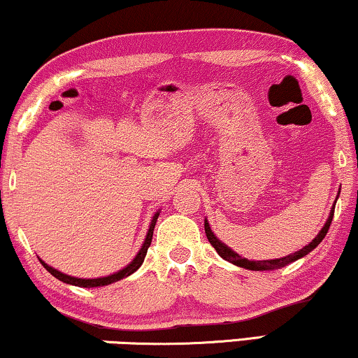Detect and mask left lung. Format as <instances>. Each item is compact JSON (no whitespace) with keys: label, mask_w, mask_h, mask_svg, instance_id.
Here are the masks:
<instances>
[{"label":"left lung","mask_w":358,"mask_h":358,"mask_svg":"<svg viewBox=\"0 0 358 358\" xmlns=\"http://www.w3.org/2000/svg\"><path fill=\"white\" fill-rule=\"evenodd\" d=\"M334 207L336 205H332V210L329 213V218H327V222L324 227L321 228V231L317 233V236L313 239V241L305 246L300 251H296L295 254H290V256H285V257H280V259H272V261H249L246 257H241L239 254H236L233 251V249H229L227 244H223L220 239L215 236L212 229H210V224L207 220H205V233H207V238L212 246L215 248V251H217L220 256H222L224 261L234 264V266L238 267H243V268H249V271H273V268H282L288 266V264L298 261V259L305 257L306 254H310L313 249H315L317 244H320L322 239H324L326 233L329 231V227H331V222H332V217H334Z\"/></svg>","instance_id":"obj_1"}]
</instances>
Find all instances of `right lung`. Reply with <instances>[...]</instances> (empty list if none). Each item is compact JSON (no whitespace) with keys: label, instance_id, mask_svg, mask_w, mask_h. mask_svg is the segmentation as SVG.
I'll list each match as a JSON object with an SVG mask.
<instances>
[{"label":"right lung","instance_id":"obj_1","mask_svg":"<svg viewBox=\"0 0 358 358\" xmlns=\"http://www.w3.org/2000/svg\"><path fill=\"white\" fill-rule=\"evenodd\" d=\"M159 217V212L155 213L153 220H151V224H150V229L148 233H146V238H145V243L143 246H141V249L138 251V254H136L134 261H131L129 266L122 268V271L112 273V275H107V277H99V278H78V277H71V275H66V273H63L60 271H57V268H53L48 266V264H45L42 261V259H38L41 261V264L43 267L47 268L48 272L52 273L53 277L58 278V280L65 282V283H70V285H75V287H85V288H91V287H104V285H109V283H114V282H119L122 280V278L129 277L134 273L135 271H138V267L143 264L145 261V256L146 252H148V248L151 244V239H153V231H155V224H156V220H158Z\"/></svg>","mask_w":358,"mask_h":358}]
</instances>
